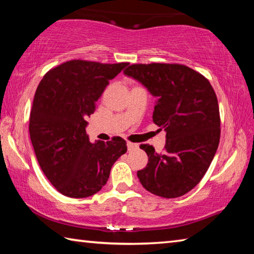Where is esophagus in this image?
<instances>
[{"label": "esophagus", "instance_id": "34e87169", "mask_svg": "<svg viewBox=\"0 0 254 254\" xmlns=\"http://www.w3.org/2000/svg\"><path fill=\"white\" fill-rule=\"evenodd\" d=\"M127 150L128 151H131V150H135V149H137V147H139V145H137L136 143H132V142H127Z\"/></svg>", "mask_w": 254, "mask_h": 254}]
</instances>
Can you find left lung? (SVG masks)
Returning <instances> with one entry per match:
<instances>
[{"instance_id": "left-lung-1", "label": "left lung", "mask_w": 254, "mask_h": 254, "mask_svg": "<svg viewBox=\"0 0 254 254\" xmlns=\"http://www.w3.org/2000/svg\"><path fill=\"white\" fill-rule=\"evenodd\" d=\"M123 72L156 97L153 123L166 132L162 153L140 145L149 160L137 178L157 196L187 194L204 177L220 143V110L212 85L199 72L177 64H139Z\"/></svg>"}]
</instances>
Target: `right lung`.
<instances>
[{
  "mask_svg": "<svg viewBox=\"0 0 254 254\" xmlns=\"http://www.w3.org/2000/svg\"><path fill=\"white\" fill-rule=\"evenodd\" d=\"M127 63L70 60L49 70L38 86L29 131L42 171L59 192L85 198L106 184L112 166L127 152L122 137L92 143L86 119L110 80Z\"/></svg>",
  "mask_w": 254,
  "mask_h": 254,
  "instance_id": "right-lung-1",
  "label": "right lung"
}]
</instances>
